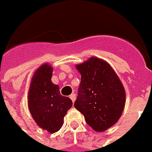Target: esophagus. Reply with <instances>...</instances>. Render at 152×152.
I'll return each instance as SVG.
<instances>
[{
	"instance_id": "obj_1",
	"label": "esophagus",
	"mask_w": 152,
	"mask_h": 152,
	"mask_svg": "<svg viewBox=\"0 0 152 152\" xmlns=\"http://www.w3.org/2000/svg\"><path fill=\"white\" fill-rule=\"evenodd\" d=\"M70 99L72 100V102H75V100H76V95L74 94V93H72V94L70 95Z\"/></svg>"
}]
</instances>
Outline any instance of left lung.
Segmentation results:
<instances>
[{"mask_svg":"<svg viewBox=\"0 0 152 152\" xmlns=\"http://www.w3.org/2000/svg\"><path fill=\"white\" fill-rule=\"evenodd\" d=\"M76 68L81 80L74 107L93 130H107L119 120L124 108L122 82L109 64L97 57L89 58Z\"/></svg>","mask_w":152,"mask_h":152,"instance_id":"left-lung-1","label":"left lung"}]
</instances>
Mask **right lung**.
<instances>
[{"label": "right lung", "instance_id": "obj_1", "mask_svg": "<svg viewBox=\"0 0 152 152\" xmlns=\"http://www.w3.org/2000/svg\"><path fill=\"white\" fill-rule=\"evenodd\" d=\"M53 68L44 64L34 72L30 84L28 106L37 124L48 132H56L64 117L72 106L70 98L63 96L59 86L52 82Z\"/></svg>", "mask_w": 152, "mask_h": 152}]
</instances>
